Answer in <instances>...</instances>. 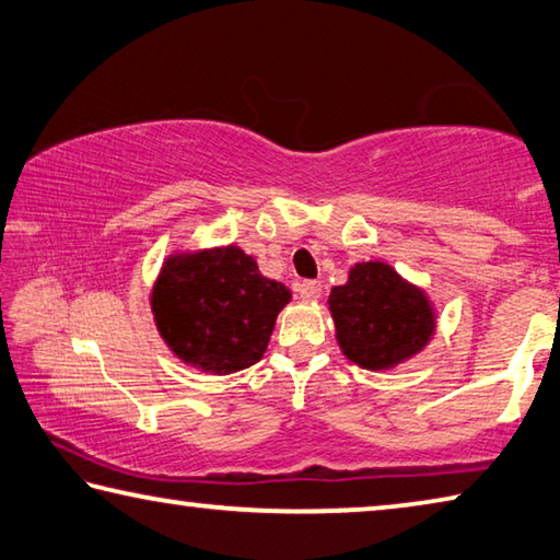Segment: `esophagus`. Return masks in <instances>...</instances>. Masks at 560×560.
I'll list each match as a JSON object with an SVG mask.
<instances>
[{
    "instance_id": "34e87169",
    "label": "esophagus",
    "mask_w": 560,
    "mask_h": 560,
    "mask_svg": "<svg viewBox=\"0 0 560 560\" xmlns=\"http://www.w3.org/2000/svg\"><path fill=\"white\" fill-rule=\"evenodd\" d=\"M320 281H303L299 283V296L301 301H318L320 299Z\"/></svg>"
}]
</instances>
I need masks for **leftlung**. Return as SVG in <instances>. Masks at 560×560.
Masks as SVG:
<instances>
[{
	"instance_id": "left-lung-1",
	"label": "left lung",
	"mask_w": 560,
	"mask_h": 560,
	"mask_svg": "<svg viewBox=\"0 0 560 560\" xmlns=\"http://www.w3.org/2000/svg\"><path fill=\"white\" fill-rule=\"evenodd\" d=\"M328 308L345 358L364 370H392L419 354L435 332L425 293L389 264L362 261L330 291Z\"/></svg>"
}]
</instances>
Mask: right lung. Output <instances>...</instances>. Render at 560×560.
Wrapping results in <instances>:
<instances>
[{
	"label": "right lung",
	"mask_w": 560,
	"mask_h": 560,
	"mask_svg": "<svg viewBox=\"0 0 560 560\" xmlns=\"http://www.w3.org/2000/svg\"><path fill=\"white\" fill-rule=\"evenodd\" d=\"M291 301L235 245L171 254L151 289L159 335L190 368L232 374L267 352L273 323Z\"/></svg>",
	"instance_id": "right-lung-1"
}]
</instances>
